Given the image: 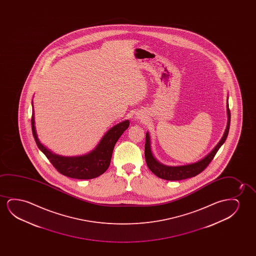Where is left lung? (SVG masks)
<instances>
[{
  "mask_svg": "<svg viewBox=\"0 0 256 256\" xmlns=\"http://www.w3.org/2000/svg\"><path fill=\"white\" fill-rule=\"evenodd\" d=\"M226 108H228V126H226V130L224 131V136L221 138L220 142L217 144L216 147L214 148V150L212 151L210 154H207L206 158L200 161L196 162L195 164L184 165V166H176V167H170V166L162 164L156 160V158L152 154L150 134L148 133H146L144 153H145V160H146L148 168L154 173V175L158 176V178L165 179V180H170V181L182 180V179L190 178H193L195 176L198 175L209 165L215 156V154H217L218 150H220L221 145L224 144V140H226V138H228L229 128H230V122H231V112L229 109L228 100Z\"/></svg>",
  "mask_w": 256,
  "mask_h": 256,
  "instance_id": "1",
  "label": "left lung"
}]
</instances>
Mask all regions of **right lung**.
Wrapping results in <instances>:
<instances>
[{
  "label": "right lung",
  "instance_id": "add662e5",
  "mask_svg": "<svg viewBox=\"0 0 256 256\" xmlns=\"http://www.w3.org/2000/svg\"><path fill=\"white\" fill-rule=\"evenodd\" d=\"M33 103V102H32ZM34 109L32 110V128L33 136L39 150L46 154L60 174L76 179H92L102 175L108 168L112 158V150L117 140L130 126L128 120L112 126L102 138L98 146L91 153L81 156L64 158L53 154L44 147L38 140L35 128Z\"/></svg>",
  "mask_w": 256,
  "mask_h": 256
}]
</instances>
